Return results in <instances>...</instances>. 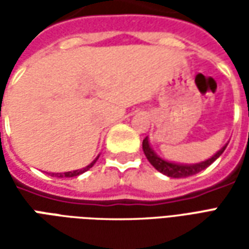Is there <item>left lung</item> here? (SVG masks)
<instances>
[{"instance_id":"8db88e82","label":"left lung","mask_w":249,"mask_h":249,"mask_svg":"<svg viewBox=\"0 0 249 249\" xmlns=\"http://www.w3.org/2000/svg\"><path fill=\"white\" fill-rule=\"evenodd\" d=\"M228 144H225L221 149L214 153L213 156L209 157L207 160H204L201 162H196V164H180V162H173L168 161V160H164L162 157H160L157 155L156 152L152 149L151 144H149V139L145 137L142 140V151L145 153L148 161L151 162L152 165L155 167V169H157L159 172H161L162 175H165L168 178H189V176H193L196 173L201 172L203 169L208 168L214 160H217L221 153L225 151Z\"/></svg>"}]
</instances>
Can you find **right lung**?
I'll return each mask as SVG.
<instances>
[{
	"label": "right lung",
	"mask_w": 249,
	"mask_h": 249,
	"mask_svg": "<svg viewBox=\"0 0 249 249\" xmlns=\"http://www.w3.org/2000/svg\"><path fill=\"white\" fill-rule=\"evenodd\" d=\"M98 157H100V155H98V156L96 157L90 164H89V165H87L85 168H82V169H76V171H69V172H64V173H52V175H53V176H57V178H76V176H80L81 173L89 171V169L94 165V162L97 161Z\"/></svg>",
	"instance_id": "1"
}]
</instances>
